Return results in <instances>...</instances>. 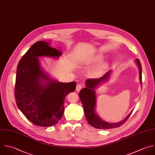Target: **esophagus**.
I'll use <instances>...</instances> for the list:
<instances>
[{
	"mask_svg": "<svg viewBox=\"0 0 155 155\" xmlns=\"http://www.w3.org/2000/svg\"><path fill=\"white\" fill-rule=\"evenodd\" d=\"M82 88V86L81 84H78L76 86V91H80Z\"/></svg>",
	"mask_w": 155,
	"mask_h": 155,
	"instance_id": "1",
	"label": "esophagus"
}]
</instances>
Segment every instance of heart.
<instances>
[{
	"mask_svg": "<svg viewBox=\"0 0 155 155\" xmlns=\"http://www.w3.org/2000/svg\"><path fill=\"white\" fill-rule=\"evenodd\" d=\"M94 73H95V74H99V69H98V70H96L94 71Z\"/></svg>",
	"mask_w": 155,
	"mask_h": 155,
	"instance_id": "1",
	"label": "heart"
}]
</instances>
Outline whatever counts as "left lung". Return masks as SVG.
Returning a JSON list of instances; mask_svg holds the SVG:
<instances>
[{"instance_id": "left-lung-1", "label": "left lung", "mask_w": 155, "mask_h": 155, "mask_svg": "<svg viewBox=\"0 0 155 155\" xmlns=\"http://www.w3.org/2000/svg\"><path fill=\"white\" fill-rule=\"evenodd\" d=\"M136 64L139 70V79L140 84H142V67L140 61L138 59H136ZM111 71L110 70L106 73L102 77L97 79H88L85 81L86 87L82 88L79 96L83 105L84 112L86 119L90 125L92 127L98 129H110L120 127L123 124L130 116L132 111L125 117L123 120L117 123H109L103 120L99 116L95 113L94 108L96 104L95 88L98 85L105 82L108 79Z\"/></svg>"}]
</instances>
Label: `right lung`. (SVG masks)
<instances>
[{
	"label": "right lung",
	"mask_w": 155,
	"mask_h": 155,
	"mask_svg": "<svg viewBox=\"0 0 155 155\" xmlns=\"http://www.w3.org/2000/svg\"><path fill=\"white\" fill-rule=\"evenodd\" d=\"M50 43L38 41L22 57L18 67L15 88L16 104L25 116L41 127L59 122L64 112L65 96L76 89V83L59 82L45 73L39 57L58 58L60 50Z\"/></svg>",
	"instance_id": "add662e5"
}]
</instances>
